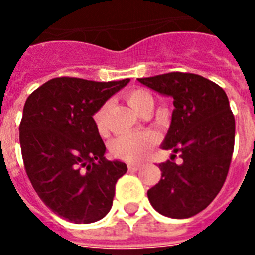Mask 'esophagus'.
<instances>
[{"label": "esophagus", "mask_w": 255, "mask_h": 255, "mask_svg": "<svg viewBox=\"0 0 255 255\" xmlns=\"http://www.w3.org/2000/svg\"><path fill=\"white\" fill-rule=\"evenodd\" d=\"M140 168H141V164H136V163H129V164H128V169L133 170V172H136V170H139Z\"/></svg>", "instance_id": "esophagus-1"}]
</instances>
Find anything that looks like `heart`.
Returning <instances> with one entry per match:
<instances>
[{
    "instance_id": "1",
    "label": "heart",
    "mask_w": 255,
    "mask_h": 255,
    "mask_svg": "<svg viewBox=\"0 0 255 255\" xmlns=\"http://www.w3.org/2000/svg\"><path fill=\"white\" fill-rule=\"evenodd\" d=\"M127 103L135 112L139 114L147 104L153 103L152 95L145 90L137 88L132 90L126 95ZM108 103H104L102 107L96 110L94 114V123L96 126V129L100 135H106L107 132V126H106V114H107ZM156 143V136L152 132H135V133H128L116 137L112 140L110 145V151L115 157L128 163H137L148 155L151 151L153 144Z\"/></svg>"
}]
</instances>
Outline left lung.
Masks as SVG:
<instances>
[{
    "instance_id": "8db88e82",
    "label": "left lung",
    "mask_w": 255,
    "mask_h": 255,
    "mask_svg": "<svg viewBox=\"0 0 255 255\" xmlns=\"http://www.w3.org/2000/svg\"><path fill=\"white\" fill-rule=\"evenodd\" d=\"M137 81L173 99L161 148L182 159L181 164L172 160L160 164L161 178L148 190L149 202L167 217H192L213 201L228 176L236 135L228 95L214 82L196 74L168 73Z\"/></svg>"
}]
</instances>
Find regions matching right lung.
I'll return each mask as SVG.
<instances>
[{
  "label": "right lung",
  "instance_id": "obj_1",
  "mask_svg": "<svg viewBox=\"0 0 255 255\" xmlns=\"http://www.w3.org/2000/svg\"><path fill=\"white\" fill-rule=\"evenodd\" d=\"M129 79L94 82L54 78L26 99L19 143L30 182L59 217L99 221L110 212L123 161H108L94 114Z\"/></svg>",
  "mask_w": 255,
  "mask_h": 255
}]
</instances>
